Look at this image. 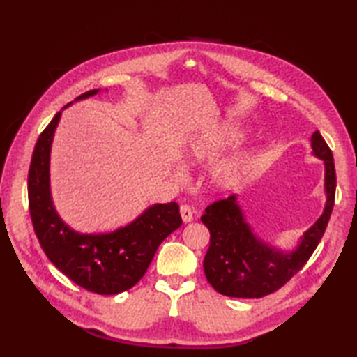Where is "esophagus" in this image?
<instances>
[{"label":"esophagus","instance_id":"obj_1","mask_svg":"<svg viewBox=\"0 0 357 357\" xmlns=\"http://www.w3.org/2000/svg\"><path fill=\"white\" fill-rule=\"evenodd\" d=\"M181 216H183V221L184 222H192L193 221V210L190 206H181Z\"/></svg>","mask_w":357,"mask_h":357}]
</instances>
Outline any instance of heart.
Returning <instances> with one entry per match:
<instances>
[{
    "mask_svg": "<svg viewBox=\"0 0 357 357\" xmlns=\"http://www.w3.org/2000/svg\"><path fill=\"white\" fill-rule=\"evenodd\" d=\"M239 138L241 133L238 130L225 128V130L213 136H207V138L196 141L188 153H190V159H193V161H206V159H211L215 155L221 153L224 149L233 146L234 142L239 141ZM247 170L248 161L245 158L231 159V161L222 162L216 167L211 173V183L218 188H230L244 178Z\"/></svg>",
    "mask_w": 357,
    "mask_h": 357,
    "instance_id": "heart-1",
    "label": "heart"
}]
</instances>
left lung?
Returning <instances> with one entry per match:
<instances>
[{"mask_svg":"<svg viewBox=\"0 0 357 357\" xmlns=\"http://www.w3.org/2000/svg\"><path fill=\"white\" fill-rule=\"evenodd\" d=\"M312 147L313 155L325 164L327 204L293 252L284 253L256 238L234 195L206 208L201 221L210 230V247L204 257V273L218 293L230 298H264L284 287L313 255L335 206L336 170L331 150L317 130L312 136Z\"/></svg>","mask_w":357,"mask_h":357,"instance_id":"1","label":"left lung"}]
</instances>
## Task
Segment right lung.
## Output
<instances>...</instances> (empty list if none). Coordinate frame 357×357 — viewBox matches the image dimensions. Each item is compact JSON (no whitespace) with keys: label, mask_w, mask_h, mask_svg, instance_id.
I'll return each mask as SVG.
<instances>
[{"label":"right lung","mask_w":357,"mask_h":357,"mask_svg":"<svg viewBox=\"0 0 357 357\" xmlns=\"http://www.w3.org/2000/svg\"><path fill=\"white\" fill-rule=\"evenodd\" d=\"M98 92L100 89L89 90L75 101ZM59 118L61 112L44 128L30 161L29 210L36 238L50 262L77 285L96 294L130 290L146 275L159 244L183 225L179 206L176 202L155 204L133 222L112 233L73 231L58 216L50 196V147Z\"/></svg>","instance_id":"right-lung-1"}]
</instances>
